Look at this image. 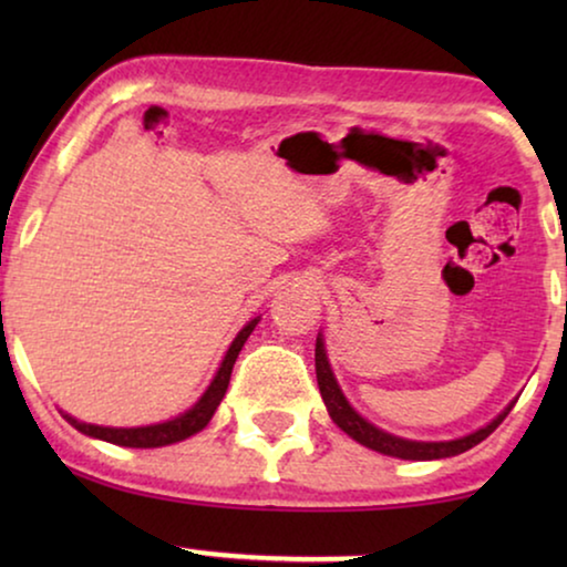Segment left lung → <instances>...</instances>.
Wrapping results in <instances>:
<instances>
[{
  "mask_svg": "<svg viewBox=\"0 0 567 567\" xmlns=\"http://www.w3.org/2000/svg\"><path fill=\"white\" fill-rule=\"evenodd\" d=\"M315 369H317V384H320V394L324 400V408H328V413L332 417V423H336L343 433H348L353 441H359L361 446L371 449V452L386 454V456H398V460H413V462L446 460V456H456V454L467 452V449L477 446L480 441H485L487 436H491V433L503 423V417L511 413V408H514V402H508V405L503 408L491 423H485L483 429L467 433V436H460L452 441H413V439H402V436H394V433L377 429V425L369 423L361 413H355V408L348 402L343 390H340L336 374H332L328 351H324L322 332L317 336Z\"/></svg>",
  "mask_w": 567,
  "mask_h": 567,
  "instance_id": "8db88e82",
  "label": "left lung"
}]
</instances>
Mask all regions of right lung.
Returning <instances> with one entry per match:
<instances>
[{
	"instance_id": "obj_1",
	"label": "right lung",
	"mask_w": 567,
	"mask_h": 567,
	"mask_svg": "<svg viewBox=\"0 0 567 567\" xmlns=\"http://www.w3.org/2000/svg\"><path fill=\"white\" fill-rule=\"evenodd\" d=\"M258 322H260V317H252V320L237 332V338L231 340L227 353H224L219 369H216V374L212 379V384L206 386V392L200 394V398L193 402L185 413L169 417V421L152 423V425H136V429H113V425H95V423L76 421L74 415L64 413V410H61V415L66 417L69 425H74L76 431L84 433V436L107 441V444H115V446L157 449V446H169V444H177V441L190 439L193 433L206 429L208 421H212L216 413V408L221 405L224 394H227L229 377H231V369H235L237 355H239V351H243L245 340L250 338V332L255 330V324Z\"/></svg>"
}]
</instances>
